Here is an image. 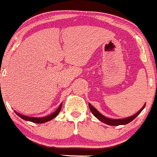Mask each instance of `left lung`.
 I'll return each instance as SVG.
<instances>
[{
  "mask_svg": "<svg viewBox=\"0 0 157 157\" xmlns=\"http://www.w3.org/2000/svg\"><path fill=\"white\" fill-rule=\"evenodd\" d=\"M145 105H144V106L141 108V110H139L136 113H135L134 115L131 116V117H128V118H124V119H110V118H107L105 116H103L102 114L100 113L99 112L96 110L95 107H93L90 104H89V107H90V110L93 115L95 116L98 120H100L102 122H104L105 124H108V125H112V126H118V125H121V124H127L128 123H130L131 121H132L133 119H135L139 114L142 111L144 108H145Z\"/></svg>",
  "mask_w": 157,
  "mask_h": 157,
  "instance_id": "obj_1",
  "label": "left lung"
}]
</instances>
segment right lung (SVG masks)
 <instances>
[{"label":"right lung","instance_id":"obj_1","mask_svg":"<svg viewBox=\"0 0 157 157\" xmlns=\"http://www.w3.org/2000/svg\"><path fill=\"white\" fill-rule=\"evenodd\" d=\"M61 105H62V103L59 105V108H58L55 112L52 113L50 114V115L47 116V117H38H38H27V116L22 115V114L18 113H17V112H15V113H16L18 117H20L21 119H24V120L29 121H32V122H33V123H37V124H40V123H45V122H47V121L52 120V119H54V118L57 117V115L59 113L60 110H61Z\"/></svg>","mask_w":157,"mask_h":157}]
</instances>
